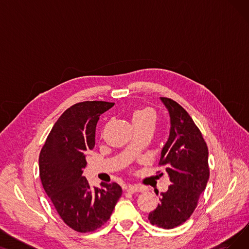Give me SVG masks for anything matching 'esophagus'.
Here are the masks:
<instances>
[{"label":"esophagus","mask_w":249,"mask_h":249,"mask_svg":"<svg viewBox=\"0 0 249 249\" xmlns=\"http://www.w3.org/2000/svg\"><path fill=\"white\" fill-rule=\"evenodd\" d=\"M126 191L129 193H137V192H143L144 191V188L138 185H129L126 188Z\"/></svg>","instance_id":"esophagus-1"}]
</instances>
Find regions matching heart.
<instances>
[{
    "label": "heart",
    "instance_id": "obj_1",
    "mask_svg": "<svg viewBox=\"0 0 249 249\" xmlns=\"http://www.w3.org/2000/svg\"><path fill=\"white\" fill-rule=\"evenodd\" d=\"M154 121V113L150 109H143L135 112L132 116V123L140 122H153Z\"/></svg>",
    "mask_w": 249,
    "mask_h": 249
}]
</instances>
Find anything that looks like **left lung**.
<instances>
[{
	"instance_id": "obj_1",
	"label": "left lung",
	"mask_w": 249,
	"mask_h": 249,
	"mask_svg": "<svg viewBox=\"0 0 249 249\" xmlns=\"http://www.w3.org/2000/svg\"><path fill=\"white\" fill-rule=\"evenodd\" d=\"M169 114L171 129L160 164L172 185L160 193V203L148 215L152 225L173 229L186 222L197 207L209 179L208 147L188 112L172 99L160 98Z\"/></svg>"
}]
</instances>
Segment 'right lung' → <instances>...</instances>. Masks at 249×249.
<instances>
[{"label": "right lung", "instance_id": "add662e5", "mask_svg": "<svg viewBox=\"0 0 249 249\" xmlns=\"http://www.w3.org/2000/svg\"><path fill=\"white\" fill-rule=\"evenodd\" d=\"M113 106L103 101L73 105L52 127L39 155L43 189L64 223L77 232L95 231L106 223L122 195L116 182L90 188L83 177L99 118Z\"/></svg>", "mask_w": 249, "mask_h": 249}]
</instances>
